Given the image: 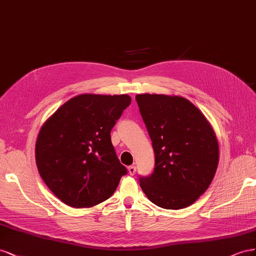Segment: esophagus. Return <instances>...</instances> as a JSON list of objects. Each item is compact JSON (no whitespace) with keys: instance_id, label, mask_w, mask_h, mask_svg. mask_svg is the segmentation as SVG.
<instances>
[{"instance_id":"34e87169","label":"esophagus","mask_w":256,"mask_h":256,"mask_svg":"<svg viewBox=\"0 0 256 256\" xmlns=\"http://www.w3.org/2000/svg\"><path fill=\"white\" fill-rule=\"evenodd\" d=\"M128 172H130V174H135V172H136V166L135 165H130V166H128Z\"/></svg>"}]
</instances>
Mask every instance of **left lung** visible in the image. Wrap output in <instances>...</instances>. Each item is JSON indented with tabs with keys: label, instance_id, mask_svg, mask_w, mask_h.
I'll use <instances>...</instances> for the list:
<instances>
[{
	"label": "left lung",
	"instance_id": "8db88e82",
	"mask_svg": "<svg viewBox=\"0 0 256 256\" xmlns=\"http://www.w3.org/2000/svg\"><path fill=\"white\" fill-rule=\"evenodd\" d=\"M154 151L153 172L140 176L144 193L164 209L186 208L206 192L218 163L212 128L191 102L163 94L136 96Z\"/></svg>",
	"mask_w": 256,
	"mask_h": 256
}]
</instances>
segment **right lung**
<instances>
[{"instance_id": "add662e5", "label": "right lung", "mask_w": 256, "mask_h": 256, "mask_svg": "<svg viewBox=\"0 0 256 256\" xmlns=\"http://www.w3.org/2000/svg\"><path fill=\"white\" fill-rule=\"evenodd\" d=\"M130 98L82 94L45 122L36 142L40 177L58 198L75 208L108 200L128 174L112 144L110 132Z\"/></svg>"}]
</instances>
